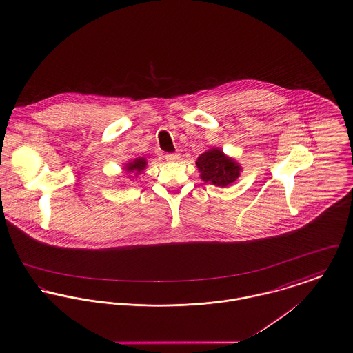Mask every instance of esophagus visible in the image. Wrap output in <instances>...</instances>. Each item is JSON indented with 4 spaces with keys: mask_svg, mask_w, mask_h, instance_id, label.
<instances>
[{
    "mask_svg": "<svg viewBox=\"0 0 353 353\" xmlns=\"http://www.w3.org/2000/svg\"><path fill=\"white\" fill-rule=\"evenodd\" d=\"M181 155L179 154H175V152H171V154H165V159L168 161H179Z\"/></svg>",
    "mask_w": 353,
    "mask_h": 353,
    "instance_id": "34e87169",
    "label": "esophagus"
}]
</instances>
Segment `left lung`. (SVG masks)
I'll return each instance as SVG.
<instances>
[{
	"mask_svg": "<svg viewBox=\"0 0 353 353\" xmlns=\"http://www.w3.org/2000/svg\"><path fill=\"white\" fill-rule=\"evenodd\" d=\"M195 164L201 171V178L205 182H210L221 188L234 182L241 170L239 163L225 157L224 152L217 148H212L202 154Z\"/></svg>",
	"mask_w": 353,
	"mask_h": 353,
	"instance_id": "8db88e82",
	"label": "left lung"
}]
</instances>
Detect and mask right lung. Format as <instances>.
<instances>
[{
  "label": "right lung",
  "instance_id": "obj_1",
  "mask_svg": "<svg viewBox=\"0 0 353 353\" xmlns=\"http://www.w3.org/2000/svg\"><path fill=\"white\" fill-rule=\"evenodd\" d=\"M145 164H147V161H145L144 158H139V159H134L132 163H128L125 170L128 172H136L137 174V172H140V171H143L145 168Z\"/></svg>",
  "mask_w": 353,
  "mask_h": 353
}]
</instances>
